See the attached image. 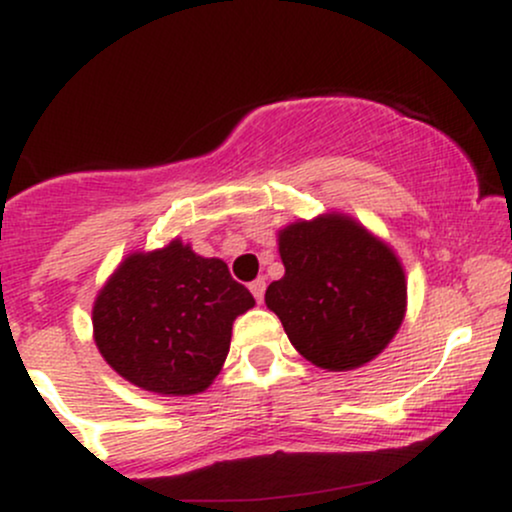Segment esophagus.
<instances>
[{
	"label": "esophagus",
	"instance_id": "34e87169",
	"mask_svg": "<svg viewBox=\"0 0 512 512\" xmlns=\"http://www.w3.org/2000/svg\"><path fill=\"white\" fill-rule=\"evenodd\" d=\"M264 289H267V284H264V279H255V281H252V284H250V291H252V296H255L257 303H262Z\"/></svg>",
	"mask_w": 512,
	"mask_h": 512
}]
</instances>
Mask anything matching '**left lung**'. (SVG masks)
I'll list each match as a JSON object with an SVG mask.
<instances>
[{"label": "left lung", "mask_w": 512, "mask_h": 512, "mask_svg": "<svg viewBox=\"0 0 512 512\" xmlns=\"http://www.w3.org/2000/svg\"><path fill=\"white\" fill-rule=\"evenodd\" d=\"M286 274L264 301L298 354L327 370H351L378 356L402 325V264L366 228L330 214L279 233Z\"/></svg>", "instance_id": "1"}]
</instances>
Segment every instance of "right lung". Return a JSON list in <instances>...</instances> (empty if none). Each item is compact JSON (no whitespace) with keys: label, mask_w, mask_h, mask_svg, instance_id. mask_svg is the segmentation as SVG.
Instances as JSON below:
<instances>
[{"label":"right lung","mask_w":512,"mask_h":512,"mask_svg":"<svg viewBox=\"0 0 512 512\" xmlns=\"http://www.w3.org/2000/svg\"><path fill=\"white\" fill-rule=\"evenodd\" d=\"M255 305L226 262L180 240L129 255L93 305V332L122 378L158 395H197L219 375L238 315Z\"/></svg>","instance_id":"add662e5"}]
</instances>
